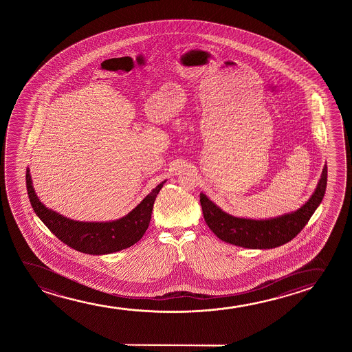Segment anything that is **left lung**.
Returning a JSON list of instances; mask_svg holds the SVG:
<instances>
[{
    "label": "left lung",
    "instance_id": "1",
    "mask_svg": "<svg viewBox=\"0 0 352 352\" xmlns=\"http://www.w3.org/2000/svg\"><path fill=\"white\" fill-rule=\"evenodd\" d=\"M327 186V166L313 196L297 212L270 220H251L228 215L201 193L203 217L219 239L246 249H273L292 241L308 223L322 201Z\"/></svg>",
    "mask_w": 352,
    "mask_h": 352
}]
</instances>
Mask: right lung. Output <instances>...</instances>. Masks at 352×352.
<instances>
[{"label": "right lung", "instance_id": "add662e5", "mask_svg": "<svg viewBox=\"0 0 352 352\" xmlns=\"http://www.w3.org/2000/svg\"><path fill=\"white\" fill-rule=\"evenodd\" d=\"M164 183L157 185L132 212L120 220L79 222L61 217L58 212L44 207L34 193L29 168L26 170L28 195L37 217L63 244L90 255L116 252L140 241L149 227L155 199Z\"/></svg>", "mask_w": 352, "mask_h": 352}]
</instances>
